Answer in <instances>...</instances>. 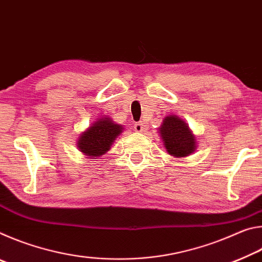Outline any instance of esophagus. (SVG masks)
I'll return each instance as SVG.
<instances>
[{
    "label": "esophagus",
    "instance_id": "34e87169",
    "mask_svg": "<svg viewBox=\"0 0 262 262\" xmlns=\"http://www.w3.org/2000/svg\"><path fill=\"white\" fill-rule=\"evenodd\" d=\"M145 129V126L143 125V122H135L134 123V130L136 133H142Z\"/></svg>",
    "mask_w": 262,
    "mask_h": 262
}]
</instances>
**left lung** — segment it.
<instances>
[{
  "label": "left lung",
  "instance_id": "1",
  "mask_svg": "<svg viewBox=\"0 0 262 262\" xmlns=\"http://www.w3.org/2000/svg\"><path fill=\"white\" fill-rule=\"evenodd\" d=\"M161 130L167 152L174 157L188 156L195 150V137L188 126L176 115L164 119Z\"/></svg>",
  "mask_w": 262,
  "mask_h": 262
}]
</instances>
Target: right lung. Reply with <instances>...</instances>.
I'll return each mask as SVG.
<instances>
[{
    "label": "right lung",
    "mask_w": 262,
    "mask_h": 262,
    "mask_svg": "<svg viewBox=\"0 0 262 262\" xmlns=\"http://www.w3.org/2000/svg\"><path fill=\"white\" fill-rule=\"evenodd\" d=\"M122 132L120 125H115L108 118L96 121L78 140V148L90 157H99L108 151L111 144Z\"/></svg>",
    "instance_id": "add662e5"
}]
</instances>
